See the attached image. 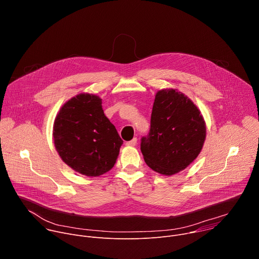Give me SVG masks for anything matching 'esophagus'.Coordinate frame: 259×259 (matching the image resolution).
Segmentation results:
<instances>
[{
    "instance_id": "34e87169",
    "label": "esophagus",
    "mask_w": 259,
    "mask_h": 259,
    "mask_svg": "<svg viewBox=\"0 0 259 259\" xmlns=\"http://www.w3.org/2000/svg\"><path fill=\"white\" fill-rule=\"evenodd\" d=\"M136 144H137V138L136 137H134L132 140L126 142V145H130V146H135Z\"/></svg>"
}]
</instances>
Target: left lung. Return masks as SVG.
Instances as JSON below:
<instances>
[{
    "mask_svg": "<svg viewBox=\"0 0 259 259\" xmlns=\"http://www.w3.org/2000/svg\"><path fill=\"white\" fill-rule=\"evenodd\" d=\"M206 126L198 107L173 89L157 93L151 128L141 137L140 151L150 168L164 175L186 169L200 154Z\"/></svg>",
    "mask_w": 259,
    "mask_h": 259,
    "instance_id": "obj_1",
    "label": "left lung"
}]
</instances>
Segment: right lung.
I'll list each match as a JSON object with an SVG mask.
<instances>
[{"label":"right lung","mask_w":259,"mask_h":259,"mask_svg":"<svg viewBox=\"0 0 259 259\" xmlns=\"http://www.w3.org/2000/svg\"><path fill=\"white\" fill-rule=\"evenodd\" d=\"M101 103L96 95L79 94L61 107L54 122V144L60 158L86 176L112 169L123 144Z\"/></svg>","instance_id":"obj_1"}]
</instances>
